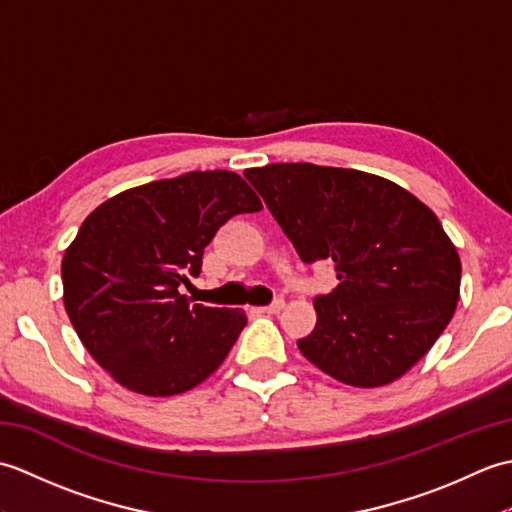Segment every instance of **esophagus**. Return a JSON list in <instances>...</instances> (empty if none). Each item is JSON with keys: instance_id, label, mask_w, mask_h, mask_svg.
Instances as JSON below:
<instances>
[{"instance_id": "34e87169", "label": "esophagus", "mask_w": 512, "mask_h": 512, "mask_svg": "<svg viewBox=\"0 0 512 512\" xmlns=\"http://www.w3.org/2000/svg\"><path fill=\"white\" fill-rule=\"evenodd\" d=\"M284 306H286V301H284V299H275L273 303H270V306L255 308L253 312H257V314H277V312L284 310Z\"/></svg>"}]
</instances>
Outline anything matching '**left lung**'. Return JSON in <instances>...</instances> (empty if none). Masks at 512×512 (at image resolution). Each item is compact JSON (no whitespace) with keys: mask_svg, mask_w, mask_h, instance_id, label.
<instances>
[{"mask_svg":"<svg viewBox=\"0 0 512 512\" xmlns=\"http://www.w3.org/2000/svg\"><path fill=\"white\" fill-rule=\"evenodd\" d=\"M303 264L332 259L336 286L314 297L297 341L321 372L354 387L400 378L431 350L460 299L462 264L429 206L372 173L312 162L246 169Z\"/></svg>","mask_w":512,"mask_h":512,"instance_id":"1","label":"left lung"}]
</instances>
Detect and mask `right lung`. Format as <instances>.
Segmentation results:
<instances>
[{
	"mask_svg": "<svg viewBox=\"0 0 512 512\" xmlns=\"http://www.w3.org/2000/svg\"><path fill=\"white\" fill-rule=\"evenodd\" d=\"M262 200L233 171H189L127 189L94 209L61 262L65 312L116 383L176 396L222 365L244 310L189 306L180 295L204 248L233 215Z\"/></svg>",
	"mask_w": 512,
	"mask_h": 512,
	"instance_id": "right-lung-1",
	"label": "right lung"
}]
</instances>
